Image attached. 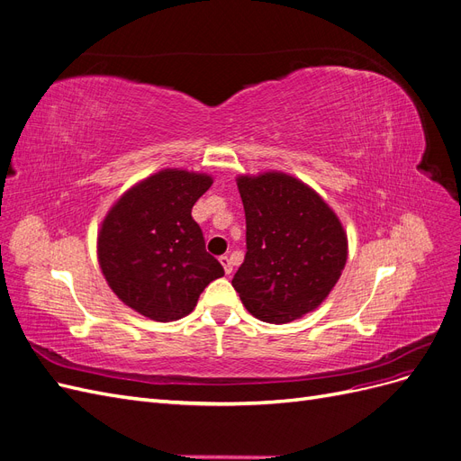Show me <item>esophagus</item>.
Returning <instances> with one entry per match:
<instances>
[{
	"label": "esophagus",
	"mask_w": 461,
	"mask_h": 461,
	"mask_svg": "<svg viewBox=\"0 0 461 461\" xmlns=\"http://www.w3.org/2000/svg\"><path fill=\"white\" fill-rule=\"evenodd\" d=\"M219 261H221V265H222V269H225V273L230 275V273H232V261L229 259V256H221Z\"/></svg>",
	"instance_id": "34e87169"
}]
</instances>
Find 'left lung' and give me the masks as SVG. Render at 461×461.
I'll use <instances>...</instances> for the list:
<instances>
[{
  "label": "left lung",
  "mask_w": 461,
  "mask_h": 461,
  "mask_svg": "<svg viewBox=\"0 0 461 461\" xmlns=\"http://www.w3.org/2000/svg\"><path fill=\"white\" fill-rule=\"evenodd\" d=\"M246 212V258L232 278L244 308L283 325L315 312L344 271L348 236L339 215L283 171L236 176Z\"/></svg>",
  "instance_id": "left-lung-1"
}]
</instances>
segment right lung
<instances>
[{
	"label": "right lung",
	"mask_w": 461,
	"mask_h": 461,
	"mask_svg": "<svg viewBox=\"0 0 461 461\" xmlns=\"http://www.w3.org/2000/svg\"><path fill=\"white\" fill-rule=\"evenodd\" d=\"M212 175L161 169L111 205L97 230V261L109 288L131 310L169 323L194 308L203 288L225 275L205 252L192 207Z\"/></svg>",
	"instance_id": "right-lung-1"
}]
</instances>
